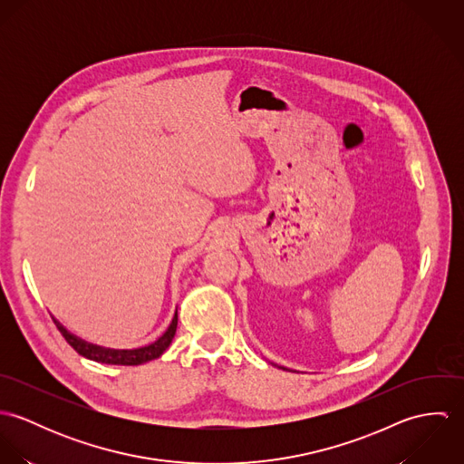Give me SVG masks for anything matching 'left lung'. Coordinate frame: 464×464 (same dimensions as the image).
Here are the masks:
<instances>
[{
  "label": "left lung",
  "instance_id": "left-lung-1",
  "mask_svg": "<svg viewBox=\"0 0 464 464\" xmlns=\"http://www.w3.org/2000/svg\"><path fill=\"white\" fill-rule=\"evenodd\" d=\"M273 366H276V368H282V370H289V368H285V366H278V364H275V362H271ZM293 372V370H291Z\"/></svg>",
  "mask_w": 464,
  "mask_h": 464
}]
</instances>
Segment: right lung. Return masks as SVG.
Returning a JSON list of instances; mask_svg holds the SVG:
<instances>
[{"mask_svg": "<svg viewBox=\"0 0 464 464\" xmlns=\"http://www.w3.org/2000/svg\"><path fill=\"white\" fill-rule=\"evenodd\" d=\"M57 329L66 337L67 343L83 357L96 361V362H105V364H121V366H137V364H144L148 361L159 359L166 348L171 344L177 325H179V311H175L168 329L162 332L153 343L139 346V348H109V346H100L96 343H89L78 335H74L72 332L67 331L66 327L55 318L52 316Z\"/></svg>", "mask_w": 464, "mask_h": 464, "instance_id": "obj_1", "label": "right lung"}]
</instances>
